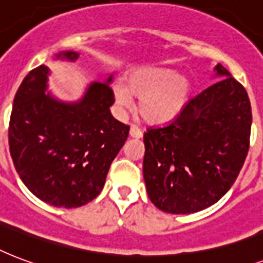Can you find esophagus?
I'll list each match as a JSON object with an SVG mask.
<instances>
[{"label":"esophagus","instance_id":"34e87169","mask_svg":"<svg viewBox=\"0 0 263 263\" xmlns=\"http://www.w3.org/2000/svg\"><path fill=\"white\" fill-rule=\"evenodd\" d=\"M129 134L132 138H141L142 137V132L138 129L137 126H130Z\"/></svg>","mask_w":263,"mask_h":263}]
</instances>
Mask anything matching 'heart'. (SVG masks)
Wrapping results in <instances>:
<instances>
[{
    "label": "heart",
    "instance_id": "b5f03b06",
    "mask_svg": "<svg viewBox=\"0 0 263 263\" xmlns=\"http://www.w3.org/2000/svg\"><path fill=\"white\" fill-rule=\"evenodd\" d=\"M192 85L186 77L176 71L156 67H142L127 75L126 83L114 85L118 107L129 108L132 96L140 97L138 112L146 122L160 125L180 115L189 101Z\"/></svg>",
    "mask_w": 263,
    "mask_h": 263
}]
</instances>
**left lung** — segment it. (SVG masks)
Wrapping results in <instances>:
<instances>
[{
    "instance_id": "left-lung-1",
    "label": "left lung",
    "mask_w": 263,
    "mask_h": 263,
    "mask_svg": "<svg viewBox=\"0 0 263 263\" xmlns=\"http://www.w3.org/2000/svg\"><path fill=\"white\" fill-rule=\"evenodd\" d=\"M218 79L189 100L184 111L144 133V181L164 213L191 214L221 199L247 156L251 104L246 89L221 64Z\"/></svg>"
}]
</instances>
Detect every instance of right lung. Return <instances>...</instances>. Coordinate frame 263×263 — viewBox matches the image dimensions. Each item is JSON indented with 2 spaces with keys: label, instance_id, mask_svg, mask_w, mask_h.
<instances>
[{
  "label": "right lung",
  "instance_id": "obj_1",
  "mask_svg": "<svg viewBox=\"0 0 263 263\" xmlns=\"http://www.w3.org/2000/svg\"><path fill=\"white\" fill-rule=\"evenodd\" d=\"M63 50L54 60L75 62ZM50 68L30 71L17 89L9 122V149L24 185L45 203L75 209L99 196L109 166L129 136L109 107L112 74L90 82L77 101L48 91Z\"/></svg>",
  "mask_w": 263,
  "mask_h": 263
}]
</instances>
